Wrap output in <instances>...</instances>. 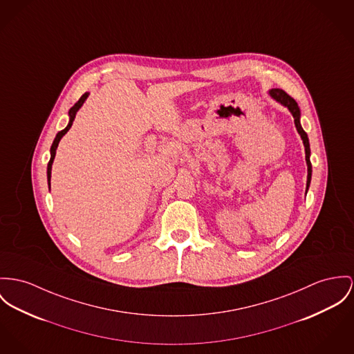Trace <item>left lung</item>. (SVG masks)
<instances>
[{"instance_id": "8db88e82", "label": "left lung", "mask_w": 354, "mask_h": 354, "mask_svg": "<svg viewBox=\"0 0 354 354\" xmlns=\"http://www.w3.org/2000/svg\"><path fill=\"white\" fill-rule=\"evenodd\" d=\"M271 95L276 101H279L280 104H283L284 106H287L290 111L292 113V117H294V121H295V127L299 132L300 137L303 140V144H304V151H306V162H307V171H308V175H307V190H308V186H310V180H311V162H310V144H308V137L307 133L303 131L301 125H300L299 117L300 110L297 101L290 97L284 90L281 88H272L271 90Z\"/></svg>"}]
</instances>
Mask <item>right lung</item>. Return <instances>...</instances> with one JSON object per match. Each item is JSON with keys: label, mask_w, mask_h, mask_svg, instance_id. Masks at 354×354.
<instances>
[{"label": "right lung", "mask_w": 354, "mask_h": 354, "mask_svg": "<svg viewBox=\"0 0 354 354\" xmlns=\"http://www.w3.org/2000/svg\"><path fill=\"white\" fill-rule=\"evenodd\" d=\"M87 93H84L83 95H82L81 98L78 100V102L70 109L68 111V114H70V122H68V125L63 129V131H60L56 137H55L54 142H53V147H51V159H50V162H48V167H47V176H48V185H50V180H51V168H53V162H54L55 159V153H56V148H57V144H59V141H60V138L64 136L67 132H68V129L71 128V125H73V122H74V120H75V115H77V111L80 110L82 105H83V102H84V100L87 98Z\"/></svg>", "instance_id": "add662e5"}]
</instances>
